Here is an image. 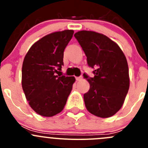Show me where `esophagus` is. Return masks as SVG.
Masks as SVG:
<instances>
[{"label":"esophagus","instance_id":"esophagus-1","mask_svg":"<svg viewBox=\"0 0 148 148\" xmlns=\"http://www.w3.org/2000/svg\"><path fill=\"white\" fill-rule=\"evenodd\" d=\"M82 77H76V80H77V81H81V80H82Z\"/></svg>","mask_w":148,"mask_h":148}]
</instances>
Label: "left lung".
I'll use <instances>...</instances> for the list:
<instances>
[{"label": "left lung", "mask_w": 148, "mask_h": 148, "mask_svg": "<svg viewBox=\"0 0 148 148\" xmlns=\"http://www.w3.org/2000/svg\"><path fill=\"white\" fill-rule=\"evenodd\" d=\"M86 56L94 77H84L89 90L84 95L86 108L102 118L115 114L123 105L130 87L129 69L123 51L114 41L102 34L80 31L74 34Z\"/></svg>", "instance_id": "left-lung-1"}]
</instances>
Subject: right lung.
Segmentation results:
<instances>
[{"mask_svg": "<svg viewBox=\"0 0 148 148\" xmlns=\"http://www.w3.org/2000/svg\"><path fill=\"white\" fill-rule=\"evenodd\" d=\"M73 30L45 36L34 43L23 59L22 88L31 108L39 115L53 117L64 108L74 77L56 75L64 65V51Z\"/></svg>", "mask_w": 148, "mask_h": 148, "instance_id": "obj_1", "label": "right lung"}]
</instances>
